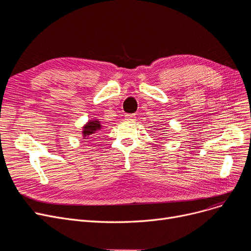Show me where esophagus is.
<instances>
[{"label": "esophagus", "mask_w": 251, "mask_h": 251, "mask_svg": "<svg viewBox=\"0 0 251 251\" xmlns=\"http://www.w3.org/2000/svg\"><path fill=\"white\" fill-rule=\"evenodd\" d=\"M126 120H130V121H134L136 120V116L134 114H130V115H126L125 116Z\"/></svg>", "instance_id": "esophagus-1"}]
</instances>
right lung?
Listing matches in <instances>:
<instances>
[{"instance_id":"right-lung-1","label":"right lung","mask_w":251,"mask_h":251,"mask_svg":"<svg viewBox=\"0 0 251 251\" xmlns=\"http://www.w3.org/2000/svg\"><path fill=\"white\" fill-rule=\"evenodd\" d=\"M102 128V125L99 120L96 119H91L83 127H82V135L85 139V137H91V135L96 134L97 132Z\"/></svg>"}]
</instances>
